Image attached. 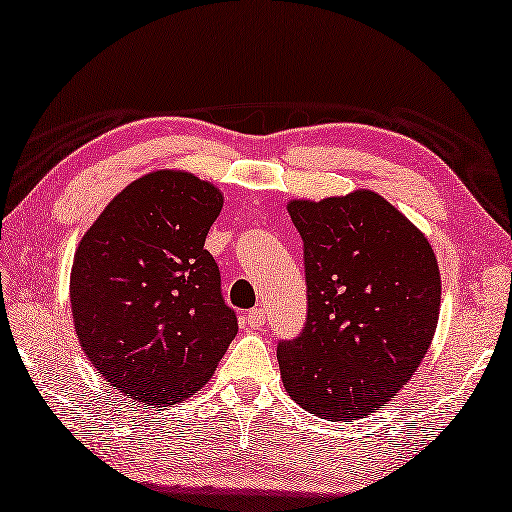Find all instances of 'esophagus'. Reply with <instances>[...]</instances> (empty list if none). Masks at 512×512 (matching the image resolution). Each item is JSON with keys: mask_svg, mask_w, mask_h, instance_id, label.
<instances>
[{"mask_svg": "<svg viewBox=\"0 0 512 512\" xmlns=\"http://www.w3.org/2000/svg\"><path fill=\"white\" fill-rule=\"evenodd\" d=\"M264 323H266V310L255 308V310L246 312V325L250 330H259Z\"/></svg>", "mask_w": 512, "mask_h": 512, "instance_id": "34e87169", "label": "esophagus"}]
</instances>
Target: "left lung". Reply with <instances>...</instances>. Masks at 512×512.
<instances>
[{
  "label": "left lung",
  "instance_id": "1",
  "mask_svg": "<svg viewBox=\"0 0 512 512\" xmlns=\"http://www.w3.org/2000/svg\"><path fill=\"white\" fill-rule=\"evenodd\" d=\"M288 213L303 239L308 317L277 347L281 380L301 409L352 422L385 407L427 354L440 317L438 259L369 189L290 200Z\"/></svg>",
  "mask_w": 512,
  "mask_h": 512
}]
</instances>
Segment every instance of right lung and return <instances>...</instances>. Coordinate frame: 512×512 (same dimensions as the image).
<instances>
[{
  "label": "right lung",
  "instance_id": "add662e5",
  "mask_svg": "<svg viewBox=\"0 0 512 512\" xmlns=\"http://www.w3.org/2000/svg\"><path fill=\"white\" fill-rule=\"evenodd\" d=\"M215 184L160 169L134 180L81 237L70 273L76 339L121 394L169 407L200 391L237 334L204 248Z\"/></svg>",
  "mask_w": 512,
  "mask_h": 512
}]
</instances>
